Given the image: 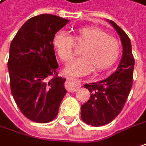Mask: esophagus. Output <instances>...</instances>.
<instances>
[{"label":"esophagus","mask_w":146,"mask_h":146,"mask_svg":"<svg viewBox=\"0 0 146 146\" xmlns=\"http://www.w3.org/2000/svg\"><path fill=\"white\" fill-rule=\"evenodd\" d=\"M65 87L68 92H76L81 87V82L78 79L68 78L65 84Z\"/></svg>","instance_id":"34e87169"}]
</instances>
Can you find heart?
<instances>
[{
	"mask_svg": "<svg viewBox=\"0 0 146 146\" xmlns=\"http://www.w3.org/2000/svg\"><path fill=\"white\" fill-rule=\"evenodd\" d=\"M84 45L82 50L83 56L69 62L64 68V73L75 77H82L92 73L102 72L110 68L120 54V42L116 37L105 30L95 26H86L77 29L74 36L64 32L55 33L52 44L60 59L68 62L73 58L74 41Z\"/></svg>",
	"mask_w": 146,
	"mask_h": 146,
	"instance_id": "obj_1",
	"label": "heart"
}]
</instances>
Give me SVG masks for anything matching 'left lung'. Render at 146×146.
I'll return each mask as SVG.
<instances>
[{
  "mask_svg": "<svg viewBox=\"0 0 146 146\" xmlns=\"http://www.w3.org/2000/svg\"><path fill=\"white\" fill-rule=\"evenodd\" d=\"M116 30L123 46V54L115 72L97 82L85 84L91 92L88 101L81 106V117L94 127L110 123L119 114L132 86L135 60L128 36L112 20H107Z\"/></svg>",
  "mask_w": 146,
  "mask_h": 146,
  "instance_id": "left-lung-1",
  "label": "left lung"
}]
</instances>
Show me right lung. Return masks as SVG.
<instances>
[{
	"label": "right lung",
	"mask_w": 146,
	"mask_h": 146,
	"mask_svg": "<svg viewBox=\"0 0 146 146\" xmlns=\"http://www.w3.org/2000/svg\"><path fill=\"white\" fill-rule=\"evenodd\" d=\"M68 23L53 15L33 17L10 44L8 70L12 96L23 114L31 121H52L66 95V79L58 76L52 40Z\"/></svg>",
	"instance_id": "add662e5"
}]
</instances>
